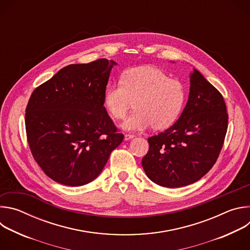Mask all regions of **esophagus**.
Here are the masks:
<instances>
[{
  "label": "esophagus",
  "mask_w": 250,
  "mask_h": 250,
  "mask_svg": "<svg viewBox=\"0 0 250 250\" xmlns=\"http://www.w3.org/2000/svg\"><path fill=\"white\" fill-rule=\"evenodd\" d=\"M133 137H134L133 134H125V140H129V139H131Z\"/></svg>",
  "instance_id": "obj_1"
}]
</instances>
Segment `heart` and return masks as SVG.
<instances>
[{
    "instance_id": "obj_1",
    "label": "heart",
    "mask_w": 250,
    "mask_h": 250,
    "mask_svg": "<svg viewBox=\"0 0 250 250\" xmlns=\"http://www.w3.org/2000/svg\"><path fill=\"white\" fill-rule=\"evenodd\" d=\"M186 100L184 85L171 79L154 66L127 69L121 76V84L104 91V104L116 120H123L132 108L135 111L124 122L125 130H142L152 125L164 129L179 118Z\"/></svg>"
}]
</instances>
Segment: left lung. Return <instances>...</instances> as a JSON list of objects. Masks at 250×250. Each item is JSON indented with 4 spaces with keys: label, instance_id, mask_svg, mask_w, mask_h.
Masks as SVG:
<instances>
[{
    "label": "left lung",
    "instance_id": "left-lung-1",
    "mask_svg": "<svg viewBox=\"0 0 250 250\" xmlns=\"http://www.w3.org/2000/svg\"><path fill=\"white\" fill-rule=\"evenodd\" d=\"M228 120L222 94L194 68L188 102L180 118L148 138L149 150L141 161L147 177L168 188L200 180L219 157Z\"/></svg>",
    "mask_w": 250,
    "mask_h": 250
}]
</instances>
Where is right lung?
Returning <instances> with one entry per match:
<instances>
[{
	"label": "right lung",
	"instance_id": "obj_1",
	"mask_svg": "<svg viewBox=\"0 0 250 250\" xmlns=\"http://www.w3.org/2000/svg\"><path fill=\"white\" fill-rule=\"evenodd\" d=\"M114 65L104 58L68 65L29 98L28 146L34 160L57 183L78 187L92 182L124 140L104 106Z\"/></svg>",
	"mask_w": 250,
	"mask_h": 250
}]
</instances>
